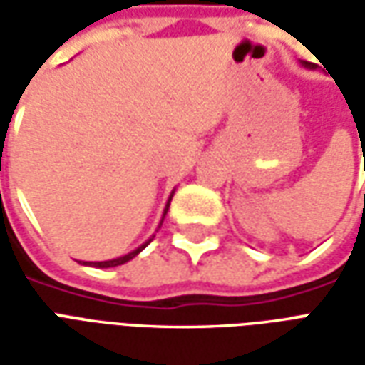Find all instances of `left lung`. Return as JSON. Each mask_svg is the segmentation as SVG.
I'll return each mask as SVG.
<instances>
[{"instance_id":"8db88e82","label":"left lung","mask_w":365,"mask_h":365,"mask_svg":"<svg viewBox=\"0 0 365 365\" xmlns=\"http://www.w3.org/2000/svg\"><path fill=\"white\" fill-rule=\"evenodd\" d=\"M303 66H307V68H313L314 64H311V62H305V60H303Z\"/></svg>"}]
</instances>
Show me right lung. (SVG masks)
<instances>
[{
    "mask_svg": "<svg viewBox=\"0 0 365 365\" xmlns=\"http://www.w3.org/2000/svg\"><path fill=\"white\" fill-rule=\"evenodd\" d=\"M168 207H170V201H168L166 209H164V215H166ZM160 225H162V222H160ZM152 238H154V237H152ZM152 238H150V240H148V242H144L143 246H138L136 250L125 254V256H120V258H115V260H107V262H90V264H88V262H83V264H86V266H93V268H115V266H120V264H125V262L133 260V258H135V256L138 252H143L144 248H146V246H148L152 242Z\"/></svg>",
    "mask_w": 365,
    "mask_h": 365,
    "instance_id": "1",
    "label": "right lung"
}]
</instances>
